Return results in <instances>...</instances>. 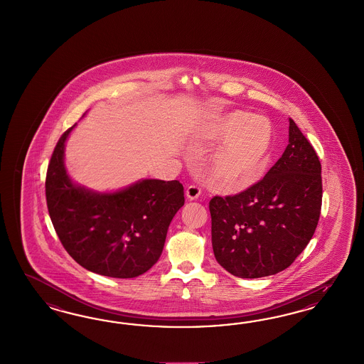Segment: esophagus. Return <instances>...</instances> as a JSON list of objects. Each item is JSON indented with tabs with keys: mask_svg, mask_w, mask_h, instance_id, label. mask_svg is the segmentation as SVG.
<instances>
[{
	"mask_svg": "<svg viewBox=\"0 0 364 364\" xmlns=\"http://www.w3.org/2000/svg\"><path fill=\"white\" fill-rule=\"evenodd\" d=\"M201 195V188L198 186H189L186 191L188 200H196Z\"/></svg>",
	"mask_w": 364,
	"mask_h": 364,
	"instance_id": "obj_1",
	"label": "esophagus"
}]
</instances>
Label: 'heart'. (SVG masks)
<instances>
[{
    "mask_svg": "<svg viewBox=\"0 0 364 364\" xmlns=\"http://www.w3.org/2000/svg\"><path fill=\"white\" fill-rule=\"evenodd\" d=\"M204 136L227 140L210 157V177L219 187L242 189L264 175L274 141L269 119L248 110H232L210 122Z\"/></svg>",
    "mask_w": 364,
    "mask_h": 364,
    "instance_id": "1",
    "label": "heart"
}]
</instances>
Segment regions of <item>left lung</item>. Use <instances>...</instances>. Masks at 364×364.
Returning <instances> with one entry per match:
<instances>
[{
	"label": "left lung",
	"mask_w": 364,
	"mask_h": 364,
	"mask_svg": "<svg viewBox=\"0 0 364 364\" xmlns=\"http://www.w3.org/2000/svg\"><path fill=\"white\" fill-rule=\"evenodd\" d=\"M321 196L319 157L289 119L286 151L265 176L240 193L210 198L218 263L247 279L286 269L314 236Z\"/></svg>",
	"instance_id": "8db88e82"
}]
</instances>
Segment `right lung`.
I'll return each mask as SVG.
<instances>
[{
  "label": "right lung",
  "mask_w": 364,
  "mask_h": 364,
  "mask_svg": "<svg viewBox=\"0 0 364 364\" xmlns=\"http://www.w3.org/2000/svg\"><path fill=\"white\" fill-rule=\"evenodd\" d=\"M75 125L55 144L45 178L55 233L88 271L119 279L141 275L163 252L168 227L184 205V187L177 180L152 178L114 193L75 186L64 166L66 137Z\"/></svg>",
  "instance_id": "1"
}]
</instances>
